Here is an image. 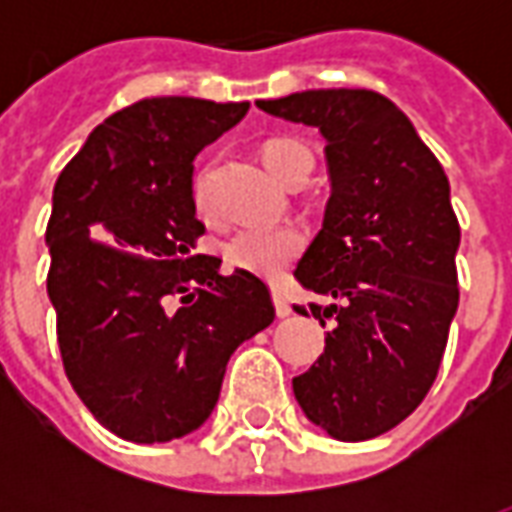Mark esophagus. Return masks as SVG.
<instances>
[{"label": "esophagus", "mask_w": 512, "mask_h": 512, "mask_svg": "<svg viewBox=\"0 0 512 512\" xmlns=\"http://www.w3.org/2000/svg\"><path fill=\"white\" fill-rule=\"evenodd\" d=\"M274 307H277V315L279 318H288L290 312H293V307H290V301L279 293V290H274Z\"/></svg>", "instance_id": "obj_1"}]
</instances>
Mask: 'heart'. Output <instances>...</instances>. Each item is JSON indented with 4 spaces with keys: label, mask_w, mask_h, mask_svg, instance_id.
I'll use <instances>...</instances> for the list:
<instances>
[{
    "label": "heart",
    "mask_w": 512,
    "mask_h": 512,
    "mask_svg": "<svg viewBox=\"0 0 512 512\" xmlns=\"http://www.w3.org/2000/svg\"><path fill=\"white\" fill-rule=\"evenodd\" d=\"M301 158H312V153L293 139H271L263 147V161L279 180L285 178L288 169ZM211 186V167H202L191 178V200L200 213L211 208ZM304 241H307L304 233L299 227H290V224H285V227H246V230L230 235V241L224 244V260L230 266L244 268V271H252L260 277H277L301 255Z\"/></svg>",
    "instance_id": "1"
}]
</instances>
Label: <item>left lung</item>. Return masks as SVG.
<instances>
[{
    "label": "left lung",
    "instance_id": "left-lung-1",
    "mask_svg": "<svg viewBox=\"0 0 512 512\" xmlns=\"http://www.w3.org/2000/svg\"><path fill=\"white\" fill-rule=\"evenodd\" d=\"M257 106L318 128L332 180L296 279L332 296V307L310 310L334 329L293 395L334 439H373L425 400L447 348L461 244L450 180L411 120L373 90H307Z\"/></svg>",
    "mask_w": 512,
    "mask_h": 512
}]
</instances>
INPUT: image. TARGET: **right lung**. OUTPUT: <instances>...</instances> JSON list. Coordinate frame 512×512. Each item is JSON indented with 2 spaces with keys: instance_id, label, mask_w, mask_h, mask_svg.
<instances>
[{
  "instance_id": "1",
  "label": "right lung",
  "mask_w": 512,
  "mask_h": 512,
  "mask_svg": "<svg viewBox=\"0 0 512 512\" xmlns=\"http://www.w3.org/2000/svg\"><path fill=\"white\" fill-rule=\"evenodd\" d=\"M246 112V101H136L106 117L57 178L46 288L62 367L120 439L153 444L200 428L235 348L274 321L263 279L244 268L224 277L222 257L194 255L205 233L194 156Z\"/></svg>"
}]
</instances>
